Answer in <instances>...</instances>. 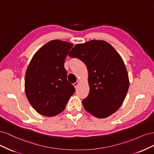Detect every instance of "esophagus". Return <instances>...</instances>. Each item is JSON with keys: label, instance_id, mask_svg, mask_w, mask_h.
<instances>
[{"label": "esophagus", "instance_id": "obj_1", "mask_svg": "<svg viewBox=\"0 0 154 154\" xmlns=\"http://www.w3.org/2000/svg\"><path fill=\"white\" fill-rule=\"evenodd\" d=\"M78 84H79V82H78V81H77L76 82H75V83H74L73 85H74V87H75V88H77V87H78Z\"/></svg>", "mask_w": 154, "mask_h": 154}]
</instances>
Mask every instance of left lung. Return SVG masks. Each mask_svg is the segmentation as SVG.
Masks as SVG:
<instances>
[{
	"label": "left lung",
	"mask_w": 154,
	"mask_h": 154,
	"mask_svg": "<svg viewBox=\"0 0 154 154\" xmlns=\"http://www.w3.org/2000/svg\"><path fill=\"white\" fill-rule=\"evenodd\" d=\"M68 55L81 60L88 73L89 94L82 103L97 118H105L119 109L129 87L127 69L119 54L109 43L93 40L78 44Z\"/></svg>",
	"instance_id": "left-lung-1"
}]
</instances>
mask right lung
<instances>
[{"mask_svg":"<svg viewBox=\"0 0 154 154\" xmlns=\"http://www.w3.org/2000/svg\"><path fill=\"white\" fill-rule=\"evenodd\" d=\"M73 44L51 40L32 57L25 76V92L30 104L38 114L48 117L57 115L66 108L75 92L67 80L64 62Z\"/></svg>","mask_w":154,"mask_h":154,"instance_id":"1","label":"right lung"}]
</instances>
